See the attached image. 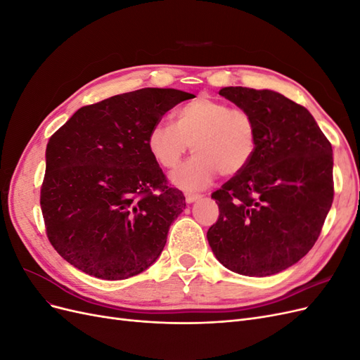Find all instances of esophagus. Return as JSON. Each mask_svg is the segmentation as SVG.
Wrapping results in <instances>:
<instances>
[{"label":"esophagus","mask_w":360,"mask_h":360,"mask_svg":"<svg viewBox=\"0 0 360 360\" xmlns=\"http://www.w3.org/2000/svg\"><path fill=\"white\" fill-rule=\"evenodd\" d=\"M184 198H186L188 204H192V202H195L197 200H200L201 195H198V193H186V195H184Z\"/></svg>","instance_id":"34e87169"}]
</instances>
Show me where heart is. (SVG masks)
<instances>
[{
	"label": "heart",
	"instance_id": "1",
	"mask_svg": "<svg viewBox=\"0 0 360 360\" xmlns=\"http://www.w3.org/2000/svg\"><path fill=\"white\" fill-rule=\"evenodd\" d=\"M192 144L193 156L172 172L171 181L184 191L210 186L217 172L236 176L248 168L258 146L254 117L230 103L198 97L150 127L147 148L162 168L177 167Z\"/></svg>",
	"mask_w": 360,
	"mask_h": 360
}]
</instances>
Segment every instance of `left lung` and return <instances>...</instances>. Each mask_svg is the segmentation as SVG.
<instances>
[{
    "label": "left lung",
    "instance_id": "obj_1",
    "mask_svg": "<svg viewBox=\"0 0 360 360\" xmlns=\"http://www.w3.org/2000/svg\"><path fill=\"white\" fill-rule=\"evenodd\" d=\"M219 94L254 117L258 146L248 168L212 193L219 219L207 240L238 275H276L321 233L333 201L332 146L307 108L281 93L225 86Z\"/></svg>",
    "mask_w": 360,
    "mask_h": 360
}]
</instances>
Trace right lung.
Masks as SVG:
<instances>
[{
    "instance_id": "obj_1",
    "label": "right lung",
    "mask_w": 360,
    "mask_h": 360,
    "mask_svg": "<svg viewBox=\"0 0 360 360\" xmlns=\"http://www.w3.org/2000/svg\"><path fill=\"white\" fill-rule=\"evenodd\" d=\"M193 94L141 89L82 106L49 138L40 207L51 245L73 267L118 281L162 254L183 193L147 148L150 127Z\"/></svg>"
}]
</instances>
